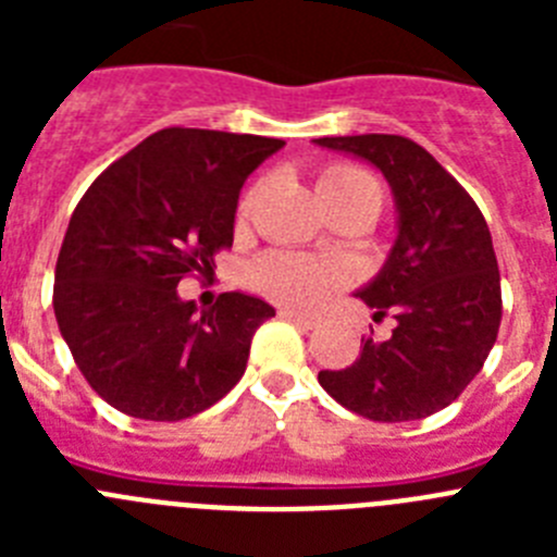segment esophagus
<instances>
[{
    "mask_svg": "<svg viewBox=\"0 0 557 557\" xmlns=\"http://www.w3.org/2000/svg\"><path fill=\"white\" fill-rule=\"evenodd\" d=\"M278 318H284V321L295 323V326H304V329L318 326V321H314L312 314H301V312H295V309H278Z\"/></svg>",
    "mask_w": 557,
    "mask_h": 557,
    "instance_id": "34e87169",
    "label": "esophagus"
}]
</instances>
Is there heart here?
Here are the masks:
<instances>
[{"label":"heart","instance_id":"b5f03b06","mask_svg":"<svg viewBox=\"0 0 557 557\" xmlns=\"http://www.w3.org/2000/svg\"><path fill=\"white\" fill-rule=\"evenodd\" d=\"M318 191H321L326 209L348 203V200H382V191L371 172L366 166L348 164V161H334V164L323 166ZM259 195H262V186L245 191L236 206V223H245L250 218ZM253 282L268 298L284 304V307L312 309L343 287V273L332 262H321L312 256L273 250L256 262Z\"/></svg>","mask_w":557,"mask_h":557}]
</instances>
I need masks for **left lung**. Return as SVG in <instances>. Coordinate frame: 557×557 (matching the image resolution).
<instances>
[{
	"label": "left lung",
	"mask_w": 557,
	"mask_h": 557,
	"mask_svg": "<svg viewBox=\"0 0 557 557\" xmlns=\"http://www.w3.org/2000/svg\"><path fill=\"white\" fill-rule=\"evenodd\" d=\"M385 172L398 206V239L385 270L359 298L373 318H396L376 343L362 337L357 362L321 371L323 391L379 424L444 410L482 371L502 321L494 243L471 195L421 145L393 133L323 136Z\"/></svg>",
	"instance_id": "obj_1"
}]
</instances>
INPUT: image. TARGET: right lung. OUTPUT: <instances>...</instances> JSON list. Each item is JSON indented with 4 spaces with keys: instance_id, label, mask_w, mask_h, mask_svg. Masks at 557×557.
Returning a JSON list of instances; mask_svg holds the SVG:
<instances>
[{
    "instance_id": "add662e5",
    "label": "right lung",
    "mask_w": 557,
    "mask_h": 557,
    "mask_svg": "<svg viewBox=\"0 0 557 557\" xmlns=\"http://www.w3.org/2000/svg\"><path fill=\"white\" fill-rule=\"evenodd\" d=\"M282 139L164 127L100 172L72 211L52 307L91 391L141 421H184L243 379L275 309L223 293L195 314L178 282L234 243L239 189Z\"/></svg>"
}]
</instances>
